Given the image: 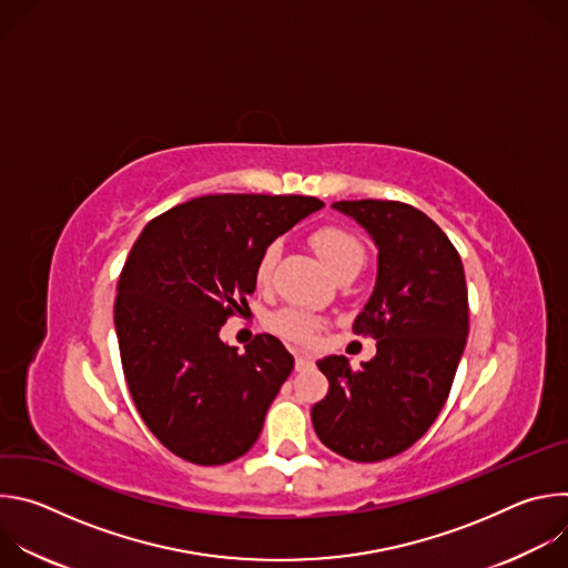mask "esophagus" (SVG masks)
<instances>
[{
	"label": "esophagus",
	"mask_w": 568,
	"mask_h": 568,
	"mask_svg": "<svg viewBox=\"0 0 568 568\" xmlns=\"http://www.w3.org/2000/svg\"><path fill=\"white\" fill-rule=\"evenodd\" d=\"M294 366H296V371H305V368L314 366V359H312L310 355H303V353H298V355H296V359H294Z\"/></svg>",
	"instance_id": "obj_1"
}]
</instances>
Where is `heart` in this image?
<instances>
[{
  "mask_svg": "<svg viewBox=\"0 0 568 568\" xmlns=\"http://www.w3.org/2000/svg\"><path fill=\"white\" fill-rule=\"evenodd\" d=\"M310 245L328 265L335 276L353 272L364 265L366 252L362 240L344 224H321L310 233ZM278 258V245H267L254 267V281L258 287H267L274 276ZM270 326L276 335L296 344H312L318 335V318L303 307H283L272 314Z\"/></svg>",
  "mask_w": 568,
  "mask_h": 568,
  "instance_id": "1",
  "label": "heart"
}]
</instances>
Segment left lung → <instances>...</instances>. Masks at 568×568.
Instances as JSON below:
<instances>
[{
    "label": "left lung",
    "mask_w": 568,
    "mask_h": 568,
    "mask_svg": "<svg viewBox=\"0 0 568 568\" xmlns=\"http://www.w3.org/2000/svg\"><path fill=\"white\" fill-rule=\"evenodd\" d=\"M375 240L377 283L353 333L377 339V353L353 371L331 355L316 362L328 395L312 407L318 440L355 463L409 449L438 418L469 333L460 256L423 211L395 200H342Z\"/></svg>",
    "instance_id": "left-lung-1"
}]
</instances>
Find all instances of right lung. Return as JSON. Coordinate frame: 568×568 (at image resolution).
I'll return each instance as SVG.
<instances>
[{
  "mask_svg": "<svg viewBox=\"0 0 568 568\" xmlns=\"http://www.w3.org/2000/svg\"><path fill=\"white\" fill-rule=\"evenodd\" d=\"M321 206L305 195H204L139 233L119 276L114 326L136 412L175 456L224 465L258 440L294 357L274 335L237 353L220 328L250 310L261 252Z\"/></svg>",
  "mask_w": 568,
  "mask_h": 568,
  "instance_id": "right-lung-1",
  "label": "right lung"
}]
</instances>
